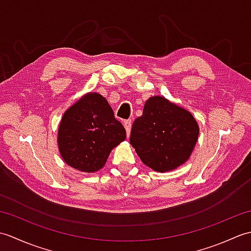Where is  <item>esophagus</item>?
<instances>
[{
	"label": "esophagus",
	"instance_id": "1",
	"mask_svg": "<svg viewBox=\"0 0 251 251\" xmlns=\"http://www.w3.org/2000/svg\"><path fill=\"white\" fill-rule=\"evenodd\" d=\"M124 127L126 129V132H127V136L129 137V134H130V129H131V121L130 120H127V121H124Z\"/></svg>",
	"mask_w": 251,
	"mask_h": 251
}]
</instances>
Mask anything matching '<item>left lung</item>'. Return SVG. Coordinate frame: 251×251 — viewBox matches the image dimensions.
<instances>
[{"label": "left lung", "mask_w": 251, "mask_h": 251, "mask_svg": "<svg viewBox=\"0 0 251 251\" xmlns=\"http://www.w3.org/2000/svg\"><path fill=\"white\" fill-rule=\"evenodd\" d=\"M199 135V124L188 110L153 96L132 124L129 141L143 164L154 172L167 173L188 161Z\"/></svg>", "instance_id": "obj_1"}]
</instances>
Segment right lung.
I'll list each match as a JSON object with an SVG mask.
<instances>
[{
  "label": "right lung",
  "instance_id": "obj_1",
  "mask_svg": "<svg viewBox=\"0 0 251 251\" xmlns=\"http://www.w3.org/2000/svg\"><path fill=\"white\" fill-rule=\"evenodd\" d=\"M126 139V130L98 93L82 96L62 115L58 126L59 153L69 166L82 173L98 172L111 151Z\"/></svg>",
  "mask_w": 251,
  "mask_h": 251
}]
</instances>
